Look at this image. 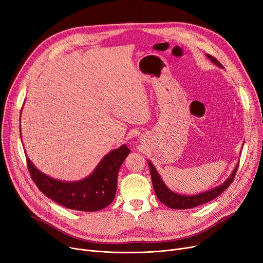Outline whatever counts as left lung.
<instances>
[{"mask_svg":"<svg viewBox=\"0 0 263 263\" xmlns=\"http://www.w3.org/2000/svg\"><path fill=\"white\" fill-rule=\"evenodd\" d=\"M206 58H208L217 67L224 68L223 65L220 64L215 58L211 57V55L206 54ZM148 165L150 168L151 181H153V185H154L158 199L165 205H167L171 209L185 210V209L195 208V206L203 204L205 202H209L215 197H217L219 194H222V193L231 184L234 176H236V173L239 167V162L236 165V167L233 168L230 177L226 179V181H224V183L219 184L209 191H205V192L199 193V194H194V195H183V194H178V193L173 192L171 189L167 187L166 184L163 182L162 178L157 172L156 167L154 166V164L150 161H148Z\"/></svg>","mask_w":263,"mask_h":263,"instance_id":"1","label":"left lung"}]
</instances>
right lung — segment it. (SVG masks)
<instances>
[{"mask_svg":"<svg viewBox=\"0 0 263 263\" xmlns=\"http://www.w3.org/2000/svg\"><path fill=\"white\" fill-rule=\"evenodd\" d=\"M130 151L126 145L112 150L103 157L89 176L79 181L58 180L41 173L29 158L26 161L33 181L46 196L68 209L93 212L113 201L119 168Z\"/></svg>","mask_w":263,"mask_h":263,"instance_id":"right-lung-1","label":"right lung"}]
</instances>
